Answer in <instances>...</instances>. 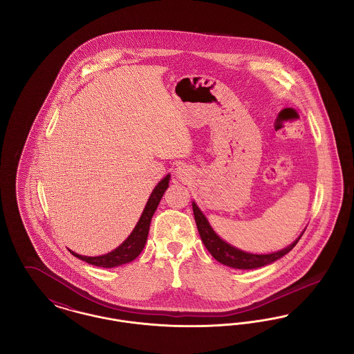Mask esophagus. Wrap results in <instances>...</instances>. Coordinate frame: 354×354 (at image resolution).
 <instances>
[{
    "mask_svg": "<svg viewBox=\"0 0 354 354\" xmlns=\"http://www.w3.org/2000/svg\"><path fill=\"white\" fill-rule=\"evenodd\" d=\"M175 172H176V176H178L182 182L188 178V169H187L185 166H179Z\"/></svg>",
    "mask_w": 354,
    "mask_h": 354,
    "instance_id": "34e87169",
    "label": "esophagus"
}]
</instances>
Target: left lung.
<instances>
[{
    "instance_id": "1",
    "label": "left lung",
    "mask_w": 354,
    "mask_h": 354,
    "mask_svg": "<svg viewBox=\"0 0 354 354\" xmlns=\"http://www.w3.org/2000/svg\"><path fill=\"white\" fill-rule=\"evenodd\" d=\"M192 209H194V216H195L199 235L202 237L203 244L205 245L208 252L211 253L221 264L237 268V270H254V268L268 266L270 263L283 257L289 251H292V248L297 244V241L303 236H300L289 247L277 252L270 253V254H253V253L244 252L227 244L214 232L209 223L204 218L202 211L198 208L195 203H192Z\"/></svg>"
}]
</instances>
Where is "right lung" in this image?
Wrapping results in <instances>:
<instances>
[{
    "label": "right lung",
    "mask_w": 354,
    "mask_h": 354,
    "mask_svg": "<svg viewBox=\"0 0 354 354\" xmlns=\"http://www.w3.org/2000/svg\"><path fill=\"white\" fill-rule=\"evenodd\" d=\"M169 175H167L153 188L151 196L146 204V208H145L140 219L138 221V224L135 225L134 231L119 245L117 250L106 253V254H102V256H97V257H87V256H82V254H78V253L68 250L70 253L91 266L102 267V268H113V267H118L122 264L133 261L139 256V253L142 252V250L146 244L152 215L156 211V207L160 202L163 194L166 192V189L169 187Z\"/></svg>",
    "instance_id": "obj_1"
}]
</instances>
